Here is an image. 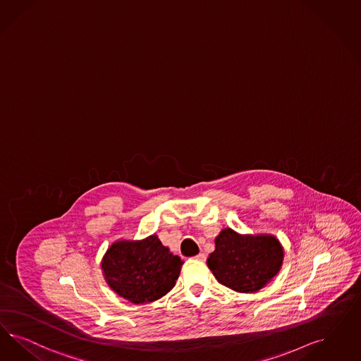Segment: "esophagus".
Wrapping results in <instances>:
<instances>
[{
  "label": "esophagus",
  "instance_id": "obj_1",
  "mask_svg": "<svg viewBox=\"0 0 361 361\" xmlns=\"http://www.w3.org/2000/svg\"><path fill=\"white\" fill-rule=\"evenodd\" d=\"M193 259H195V260H197V262H204L207 260V256H205L204 253H199V255H197V256H195Z\"/></svg>",
  "mask_w": 361,
  "mask_h": 361
}]
</instances>
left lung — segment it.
I'll return each instance as SVG.
<instances>
[{
    "label": "left lung",
    "instance_id": "8db88e82",
    "mask_svg": "<svg viewBox=\"0 0 361 361\" xmlns=\"http://www.w3.org/2000/svg\"><path fill=\"white\" fill-rule=\"evenodd\" d=\"M214 244L208 267L220 284L236 292L262 289L281 267L284 252L274 237L240 236L228 228Z\"/></svg>",
    "mask_w": 361,
    "mask_h": 361
}]
</instances>
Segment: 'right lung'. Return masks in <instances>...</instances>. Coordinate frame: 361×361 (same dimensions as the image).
Wrapping results in <instances>:
<instances>
[{
    "label": "right lung",
    "instance_id": "add662e5",
    "mask_svg": "<svg viewBox=\"0 0 361 361\" xmlns=\"http://www.w3.org/2000/svg\"><path fill=\"white\" fill-rule=\"evenodd\" d=\"M183 264L153 235L142 241L113 244L102 259V271L116 293L133 304H144L173 288Z\"/></svg>",
    "mask_w": 361,
    "mask_h": 361
}]
</instances>
